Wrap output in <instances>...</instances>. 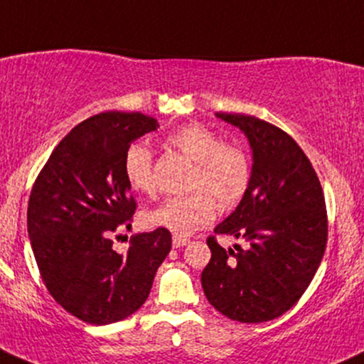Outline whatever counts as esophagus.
<instances>
[{"label": "esophagus", "instance_id": "esophagus-1", "mask_svg": "<svg viewBox=\"0 0 364 364\" xmlns=\"http://www.w3.org/2000/svg\"><path fill=\"white\" fill-rule=\"evenodd\" d=\"M187 243H189V240H187V237H182V236H173L172 237L173 248H182V246H186Z\"/></svg>", "mask_w": 364, "mask_h": 364}]
</instances>
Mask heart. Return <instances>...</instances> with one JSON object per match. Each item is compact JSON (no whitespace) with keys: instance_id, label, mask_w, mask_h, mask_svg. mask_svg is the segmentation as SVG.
Returning <instances> with one entry per match:
<instances>
[{"instance_id":"1","label":"heart","mask_w":364,"mask_h":364,"mask_svg":"<svg viewBox=\"0 0 364 364\" xmlns=\"http://www.w3.org/2000/svg\"><path fill=\"white\" fill-rule=\"evenodd\" d=\"M168 143L196 164L189 196L165 199L146 213L148 224L164 228L175 236H189L216 218L221 209L241 203L251 182V164L245 150L226 145L223 138L204 124L191 123L168 136ZM124 177L133 191L154 189V159L150 148L132 143L123 159Z\"/></svg>"}]
</instances>
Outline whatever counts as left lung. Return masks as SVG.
Segmentation results:
<instances>
[{
	"label": "left lung",
	"instance_id": "obj_1",
	"mask_svg": "<svg viewBox=\"0 0 364 364\" xmlns=\"http://www.w3.org/2000/svg\"><path fill=\"white\" fill-rule=\"evenodd\" d=\"M216 118L245 133L253 164L248 192L214 228L245 248L224 250L209 237L213 255L200 282L223 316L258 324L297 304L316 275L327 241L324 194L302 148L280 128L248 114Z\"/></svg>",
	"mask_w": 364,
	"mask_h": 364
}]
</instances>
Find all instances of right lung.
<instances>
[{"instance_id":"right-lung-1","label":"right lung","mask_w":364,"mask_h":364,"mask_svg":"<svg viewBox=\"0 0 364 364\" xmlns=\"http://www.w3.org/2000/svg\"><path fill=\"white\" fill-rule=\"evenodd\" d=\"M141 113L107 111L79 123L55 146L31 189L28 237L53 299L77 319L106 326L136 312L172 248L168 230L133 236L127 253L113 250L119 224L136 209L124 177L128 146L155 132Z\"/></svg>"}]
</instances>
